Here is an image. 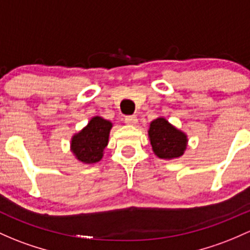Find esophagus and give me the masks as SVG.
<instances>
[{
	"label": "esophagus",
	"instance_id": "34e87169",
	"mask_svg": "<svg viewBox=\"0 0 250 250\" xmlns=\"http://www.w3.org/2000/svg\"><path fill=\"white\" fill-rule=\"evenodd\" d=\"M125 123H127V125H136L138 123V118H136L135 115H130V116H125Z\"/></svg>",
	"mask_w": 250,
	"mask_h": 250
}]
</instances>
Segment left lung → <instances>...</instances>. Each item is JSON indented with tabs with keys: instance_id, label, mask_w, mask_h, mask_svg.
Here are the masks:
<instances>
[{
	"instance_id": "obj_1",
	"label": "left lung",
	"mask_w": 250,
	"mask_h": 250,
	"mask_svg": "<svg viewBox=\"0 0 250 250\" xmlns=\"http://www.w3.org/2000/svg\"><path fill=\"white\" fill-rule=\"evenodd\" d=\"M149 140L156 156L163 159L181 157L187 147V136L172 127L165 118H157L149 125Z\"/></svg>"
}]
</instances>
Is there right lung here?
I'll return each instance as SVG.
<instances>
[{
	"label": "right lung",
	"mask_w": 250,
	"mask_h": 250,
	"mask_svg": "<svg viewBox=\"0 0 250 250\" xmlns=\"http://www.w3.org/2000/svg\"><path fill=\"white\" fill-rule=\"evenodd\" d=\"M112 125L102 117H93L87 127L72 139V151L79 160L87 164L97 163L103 157Z\"/></svg>",
	"instance_id": "right-lung-1"
}]
</instances>
